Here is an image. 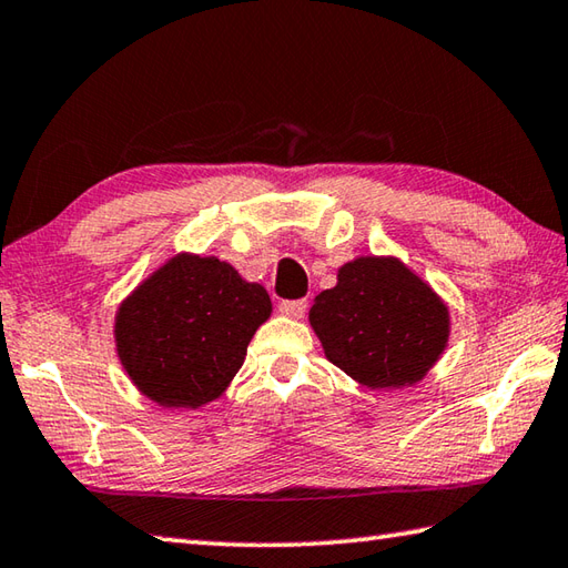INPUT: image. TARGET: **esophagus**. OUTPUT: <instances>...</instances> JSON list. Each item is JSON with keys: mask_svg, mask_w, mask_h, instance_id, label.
<instances>
[{"mask_svg": "<svg viewBox=\"0 0 568 568\" xmlns=\"http://www.w3.org/2000/svg\"><path fill=\"white\" fill-rule=\"evenodd\" d=\"M305 310H307V300H283L281 303V313L285 315V317H303L305 315Z\"/></svg>", "mask_w": 568, "mask_h": 568, "instance_id": "1", "label": "esophagus"}]
</instances>
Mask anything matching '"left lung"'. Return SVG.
<instances>
[{"instance_id": "8db88e82", "label": "left lung", "mask_w": 568, "mask_h": 568, "mask_svg": "<svg viewBox=\"0 0 568 568\" xmlns=\"http://www.w3.org/2000/svg\"><path fill=\"white\" fill-rule=\"evenodd\" d=\"M310 325L325 357L369 388H402L424 379L446 349L450 317L428 283L396 258L342 265L337 285L322 291Z\"/></svg>"}]
</instances>
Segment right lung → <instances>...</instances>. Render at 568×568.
Masks as SVG:
<instances>
[{
	"label": "right lung",
	"mask_w": 568,
	"mask_h": 568,
	"mask_svg": "<svg viewBox=\"0 0 568 568\" xmlns=\"http://www.w3.org/2000/svg\"><path fill=\"white\" fill-rule=\"evenodd\" d=\"M268 317L263 285L219 258L180 253L120 305L118 357L152 402L199 408L226 392Z\"/></svg>",
	"instance_id": "obj_1"
}]
</instances>
